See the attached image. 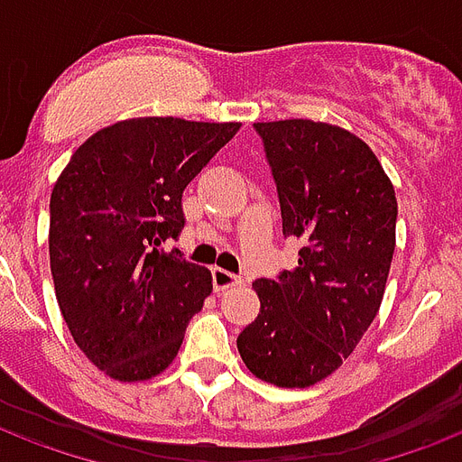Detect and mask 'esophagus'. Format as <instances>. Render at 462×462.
Returning <instances> with one entry per match:
<instances>
[{"label": "esophagus", "instance_id": "1", "mask_svg": "<svg viewBox=\"0 0 462 462\" xmlns=\"http://www.w3.org/2000/svg\"><path fill=\"white\" fill-rule=\"evenodd\" d=\"M237 283H242L239 281V276H235L232 271H225V269H213V288L216 291H225V288H232L237 286Z\"/></svg>", "mask_w": 462, "mask_h": 462}]
</instances>
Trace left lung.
I'll use <instances>...</instances> for the list:
<instances>
[{
  "instance_id": "1",
  "label": "left lung",
  "mask_w": 462,
  "mask_h": 462,
  "mask_svg": "<svg viewBox=\"0 0 462 462\" xmlns=\"http://www.w3.org/2000/svg\"><path fill=\"white\" fill-rule=\"evenodd\" d=\"M298 266L256 278L262 310L237 337L256 378L310 387L351 356L378 315L395 252L397 199L378 157L348 130L254 123Z\"/></svg>"
}]
</instances>
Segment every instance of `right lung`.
I'll list each match as a JSON object with an SVG mask.
<instances>
[{
	"instance_id": "obj_1",
	"label": "right lung",
	"mask_w": 462,
	"mask_h": 462,
	"mask_svg": "<svg viewBox=\"0 0 462 462\" xmlns=\"http://www.w3.org/2000/svg\"><path fill=\"white\" fill-rule=\"evenodd\" d=\"M239 123L133 118L98 130L51 196V271L60 312L91 364L116 380L167 368L213 278L179 249L184 189Z\"/></svg>"
}]
</instances>
